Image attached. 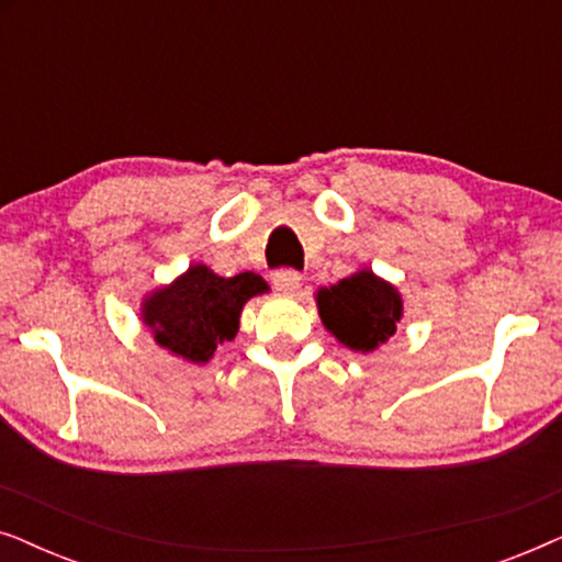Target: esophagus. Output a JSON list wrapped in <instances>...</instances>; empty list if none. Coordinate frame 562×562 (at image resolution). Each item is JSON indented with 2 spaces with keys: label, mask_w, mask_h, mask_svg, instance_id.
<instances>
[{
  "label": "esophagus",
  "mask_w": 562,
  "mask_h": 562,
  "mask_svg": "<svg viewBox=\"0 0 562 562\" xmlns=\"http://www.w3.org/2000/svg\"><path fill=\"white\" fill-rule=\"evenodd\" d=\"M273 286L281 294H296L299 286H302V276H299L294 268H279L273 273Z\"/></svg>",
  "instance_id": "1"
}]
</instances>
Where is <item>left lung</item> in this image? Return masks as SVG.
Returning <instances> with one entry per match:
<instances>
[{
  "label": "left lung",
  "instance_id": "8db88e82",
  "mask_svg": "<svg viewBox=\"0 0 562 562\" xmlns=\"http://www.w3.org/2000/svg\"><path fill=\"white\" fill-rule=\"evenodd\" d=\"M322 325L356 352H373L396 333L404 314L402 294L373 271H363L317 291Z\"/></svg>",
  "mask_w": 562,
  "mask_h": 562
}]
</instances>
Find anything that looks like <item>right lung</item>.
Segmentation results:
<instances>
[{"mask_svg":"<svg viewBox=\"0 0 562 562\" xmlns=\"http://www.w3.org/2000/svg\"><path fill=\"white\" fill-rule=\"evenodd\" d=\"M266 291L268 283L258 273L245 271L222 279L212 268L196 263L173 283L145 296L143 325L150 327L153 340L171 356L202 366L217 345L237 335L248 299Z\"/></svg>","mask_w":562,"mask_h":562,"instance_id":"right-lung-1","label":"right lung"}]
</instances>
